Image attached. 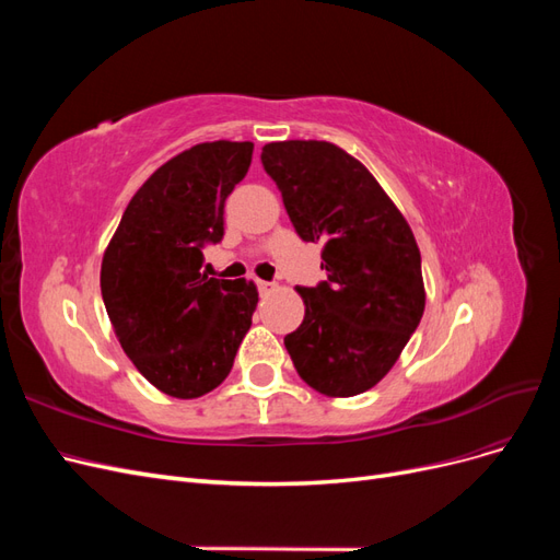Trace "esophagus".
<instances>
[{"label":"esophagus","instance_id":"obj_1","mask_svg":"<svg viewBox=\"0 0 560 560\" xmlns=\"http://www.w3.org/2000/svg\"><path fill=\"white\" fill-rule=\"evenodd\" d=\"M257 287H259V292L261 294H266V292H270V290H273V282H266V280H257Z\"/></svg>","mask_w":560,"mask_h":560}]
</instances>
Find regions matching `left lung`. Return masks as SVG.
<instances>
[{
	"label": "left lung",
	"mask_w": 560,
	"mask_h": 560,
	"mask_svg": "<svg viewBox=\"0 0 560 560\" xmlns=\"http://www.w3.org/2000/svg\"><path fill=\"white\" fill-rule=\"evenodd\" d=\"M301 241L322 243L327 280L296 287L306 306L284 348L317 393L354 397L395 366L425 311L420 249L383 186L331 142L287 140L261 151Z\"/></svg>",
	"instance_id": "left-lung-1"
}]
</instances>
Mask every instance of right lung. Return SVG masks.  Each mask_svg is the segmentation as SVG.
Masks as SVG:
<instances>
[{"mask_svg": "<svg viewBox=\"0 0 560 560\" xmlns=\"http://www.w3.org/2000/svg\"><path fill=\"white\" fill-rule=\"evenodd\" d=\"M252 142H202L163 163L128 202L100 268L114 334L161 393L196 399L233 366L259 292L200 273L224 235V202L252 163Z\"/></svg>", "mask_w": 560, "mask_h": 560, "instance_id": "add662e5", "label": "right lung"}]
</instances>
